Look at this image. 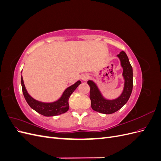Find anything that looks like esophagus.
Listing matches in <instances>:
<instances>
[{
	"label": "esophagus",
	"mask_w": 161,
	"mask_h": 161,
	"mask_svg": "<svg viewBox=\"0 0 161 161\" xmlns=\"http://www.w3.org/2000/svg\"><path fill=\"white\" fill-rule=\"evenodd\" d=\"M89 78V76L87 74H83V75H81V79L82 80H84V81H86V80H88Z\"/></svg>",
	"instance_id": "34e87169"
}]
</instances>
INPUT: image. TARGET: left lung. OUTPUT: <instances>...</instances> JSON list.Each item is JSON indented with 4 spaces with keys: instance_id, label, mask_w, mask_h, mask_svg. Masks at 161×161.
I'll return each instance as SVG.
<instances>
[{
    "instance_id": "left-lung-1",
    "label": "left lung",
    "mask_w": 161,
    "mask_h": 161,
    "mask_svg": "<svg viewBox=\"0 0 161 161\" xmlns=\"http://www.w3.org/2000/svg\"><path fill=\"white\" fill-rule=\"evenodd\" d=\"M118 57L123 68V76L125 80L124 88L121 95L115 99L108 100L103 98L98 87L94 82L89 80L87 83L90 86V99L91 108L95 111L104 114H111L120 109L127 103L133 88V70L128 58L125 52L121 51Z\"/></svg>"
}]
</instances>
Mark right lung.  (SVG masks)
Listing matches in <instances>:
<instances>
[{"label": "right lung", "mask_w": 161, "mask_h": 161, "mask_svg": "<svg viewBox=\"0 0 161 161\" xmlns=\"http://www.w3.org/2000/svg\"><path fill=\"white\" fill-rule=\"evenodd\" d=\"M21 81L23 93L28 105H30L33 109L37 111V113L47 117L55 116L66 113L69 109V99L70 96L77 88V86L81 83V82L80 80L77 81L74 85L68 87V88L64 91V92H63V94L60 99H58L57 101L53 102V103H46L36 101L28 94V92L25 89V85H24L22 76Z\"/></svg>", "instance_id": "obj_1"}]
</instances>
